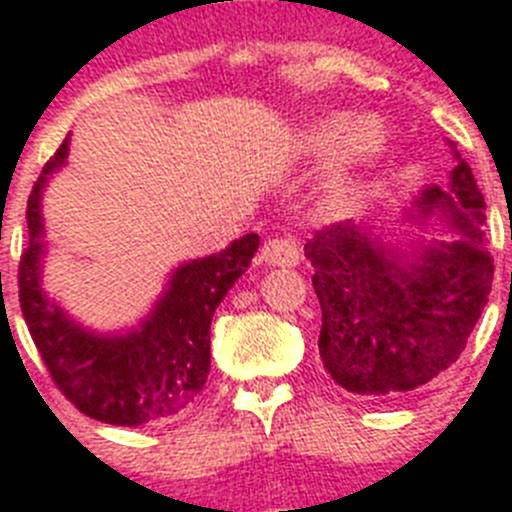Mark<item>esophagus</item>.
I'll return each instance as SVG.
<instances>
[{
  "mask_svg": "<svg viewBox=\"0 0 512 512\" xmlns=\"http://www.w3.org/2000/svg\"><path fill=\"white\" fill-rule=\"evenodd\" d=\"M302 257V249L299 244L291 239V236H276V239H268L260 249V260L265 265H281V268H294Z\"/></svg>",
  "mask_w": 512,
  "mask_h": 512,
  "instance_id": "1",
  "label": "esophagus"
}]
</instances>
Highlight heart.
<instances>
[{
	"label": "heart",
	"mask_w": 512,
	"mask_h": 512,
	"mask_svg": "<svg viewBox=\"0 0 512 512\" xmlns=\"http://www.w3.org/2000/svg\"><path fill=\"white\" fill-rule=\"evenodd\" d=\"M336 158L330 163L328 187L330 192H341L356 169L375 161L382 150V132L375 122H351L343 114H330L312 122L304 132V148L309 153H328L335 150Z\"/></svg>",
	"instance_id": "b5f03b06"
}]
</instances>
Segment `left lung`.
I'll return each instance as SVG.
<instances>
[{
    "label": "left lung",
    "instance_id": "8db88e82",
    "mask_svg": "<svg viewBox=\"0 0 512 512\" xmlns=\"http://www.w3.org/2000/svg\"><path fill=\"white\" fill-rule=\"evenodd\" d=\"M453 195L429 187L422 213L442 210L461 231L419 255L398 257L351 221L322 226L304 255L320 299V359L349 393L388 401L427 385L458 362L495 278L484 244V197L471 166L455 153Z\"/></svg>",
    "mask_w": 512,
    "mask_h": 512
}]
</instances>
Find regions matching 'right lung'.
<instances>
[{"label": "right lung", "instance_id": "right-lung-1", "mask_svg": "<svg viewBox=\"0 0 512 512\" xmlns=\"http://www.w3.org/2000/svg\"><path fill=\"white\" fill-rule=\"evenodd\" d=\"M67 158V140L28 197L30 244L17 265L25 325L51 380L80 414L103 424L143 427L190 409L210 372L213 312L249 268L260 236L244 234L218 255L176 268L156 312L127 336L80 328L41 291V190Z\"/></svg>", "mask_w": 512, "mask_h": 512}]
</instances>
